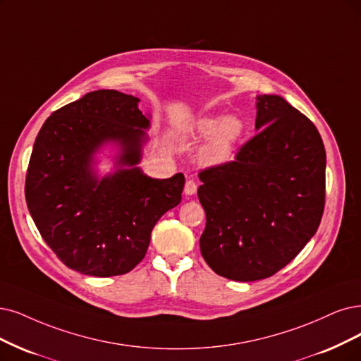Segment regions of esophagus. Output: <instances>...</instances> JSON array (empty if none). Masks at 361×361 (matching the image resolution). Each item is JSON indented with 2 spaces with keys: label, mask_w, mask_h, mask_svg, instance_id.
Returning a JSON list of instances; mask_svg holds the SVG:
<instances>
[{
  "label": "esophagus",
  "mask_w": 361,
  "mask_h": 361,
  "mask_svg": "<svg viewBox=\"0 0 361 361\" xmlns=\"http://www.w3.org/2000/svg\"><path fill=\"white\" fill-rule=\"evenodd\" d=\"M196 190H197V185H196V183H195L193 180H188V181H185V185H184V193H185V195L192 196V195L196 193Z\"/></svg>",
  "instance_id": "obj_1"
}]
</instances>
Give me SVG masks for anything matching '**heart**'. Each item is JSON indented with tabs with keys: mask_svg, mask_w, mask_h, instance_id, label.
<instances>
[{
	"mask_svg": "<svg viewBox=\"0 0 361 361\" xmlns=\"http://www.w3.org/2000/svg\"><path fill=\"white\" fill-rule=\"evenodd\" d=\"M245 125L239 117H204L196 125V137L209 140L201 153L202 162L211 166L224 165L232 160L235 147L244 135Z\"/></svg>",
	"mask_w": 361,
	"mask_h": 361,
	"instance_id": "heart-1",
	"label": "heart"
}]
</instances>
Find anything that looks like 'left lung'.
Instances as JSON below:
<instances>
[{
  "label": "left lung",
  "instance_id": "obj_1",
  "mask_svg": "<svg viewBox=\"0 0 361 361\" xmlns=\"http://www.w3.org/2000/svg\"><path fill=\"white\" fill-rule=\"evenodd\" d=\"M257 133L235 160L199 172L209 268L233 281L272 276L315 235L324 211L326 150L311 120L278 95H259Z\"/></svg>",
  "mask_w": 361,
  "mask_h": 361
}]
</instances>
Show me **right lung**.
Returning <instances> with one entry per match:
<instances>
[{"instance_id":"obj_1","label":"right lung","mask_w":361,"mask_h":361,"mask_svg":"<svg viewBox=\"0 0 361 361\" xmlns=\"http://www.w3.org/2000/svg\"><path fill=\"white\" fill-rule=\"evenodd\" d=\"M138 102L117 90L86 93L51 113L34 142L26 205L58 259L83 275L132 271L157 220L181 201L183 173L159 180L135 166L150 128ZM106 142L121 149L118 169L98 179L92 154Z\"/></svg>"}]
</instances>
